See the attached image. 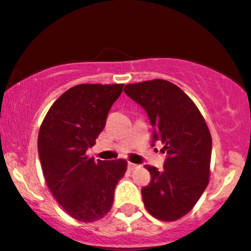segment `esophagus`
<instances>
[{"label": "esophagus", "instance_id": "34e87169", "mask_svg": "<svg viewBox=\"0 0 251 251\" xmlns=\"http://www.w3.org/2000/svg\"><path fill=\"white\" fill-rule=\"evenodd\" d=\"M127 168H128L129 171H134L135 169H138V165H137V164H133V163H128Z\"/></svg>", "mask_w": 251, "mask_h": 251}]
</instances>
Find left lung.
I'll use <instances>...</instances> for the list:
<instances>
[{"label":"left lung","instance_id":"8db88e82","mask_svg":"<svg viewBox=\"0 0 251 251\" xmlns=\"http://www.w3.org/2000/svg\"><path fill=\"white\" fill-rule=\"evenodd\" d=\"M127 96L145 109L153 126L152 146L164 144V169L145 165L151 175L142 189L144 205L160 221L179 220L195 206L209 184L211 134L200 109L166 80L126 85Z\"/></svg>","mask_w":251,"mask_h":251}]
</instances>
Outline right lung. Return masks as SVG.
I'll return each instance as SVG.
<instances>
[{"mask_svg":"<svg viewBox=\"0 0 251 251\" xmlns=\"http://www.w3.org/2000/svg\"><path fill=\"white\" fill-rule=\"evenodd\" d=\"M123 86H74L51 105L40 127L37 150L46 183L76 221L91 223L107 214L114 189L127 169L125 159L96 162L86 154L105 127Z\"/></svg>","mask_w":251,"mask_h":251,"instance_id":"add662e5","label":"right lung"}]
</instances>
